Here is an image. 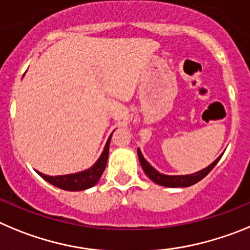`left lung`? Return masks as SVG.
I'll return each instance as SVG.
<instances>
[{
  "label": "left lung",
  "instance_id": "8db88e82",
  "mask_svg": "<svg viewBox=\"0 0 250 250\" xmlns=\"http://www.w3.org/2000/svg\"><path fill=\"white\" fill-rule=\"evenodd\" d=\"M137 153H138V158L139 162H141V166L145 170L146 174L148 175V178L152 179L154 183L159 184V186H163V187H169V188H178V187H189L193 186V184L198 183L199 181L206 177L213 168L215 167V164L219 162V159L222 158L223 154H220L212 164H209L208 167H206L204 169L202 170H198V172L192 173V174H187V175H167V174H163V173H159L158 170L154 169V168L148 163L147 161L145 159L143 154H142L141 149H137Z\"/></svg>",
  "mask_w": 250,
  "mask_h": 250
}]
</instances>
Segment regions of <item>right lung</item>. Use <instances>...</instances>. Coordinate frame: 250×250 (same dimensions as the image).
Listing matches in <instances>:
<instances>
[{"label":"right lung","instance_id":"obj_1","mask_svg":"<svg viewBox=\"0 0 250 250\" xmlns=\"http://www.w3.org/2000/svg\"><path fill=\"white\" fill-rule=\"evenodd\" d=\"M114 132V130H113ZM112 132V133H113ZM111 137L109 136L108 141L105 143L104 148H103V152L101 154V157L98 158V161L92 166L91 168L86 170H82V172L73 173V174H64V175H47L43 174L41 172H37L38 174L41 175L44 181H47L48 183H51L52 186L61 188V189L64 190H84L88 189L91 187L96 186L100 181V178L102 177L103 172H104V168L107 166V159H108V153H109V143H111Z\"/></svg>","mask_w":250,"mask_h":250}]
</instances>
